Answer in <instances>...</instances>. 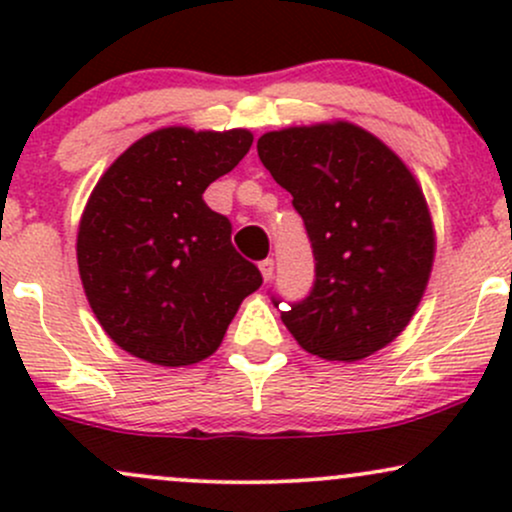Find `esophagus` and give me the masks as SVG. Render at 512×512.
<instances>
[{
    "label": "esophagus",
    "mask_w": 512,
    "mask_h": 512,
    "mask_svg": "<svg viewBox=\"0 0 512 512\" xmlns=\"http://www.w3.org/2000/svg\"><path fill=\"white\" fill-rule=\"evenodd\" d=\"M260 272H262L264 281L272 279V276H274V260H269V257H267V260H262L260 262Z\"/></svg>",
    "instance_id": "obj_1"
}]
</instances>
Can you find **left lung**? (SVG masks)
<instances>
[{
	"label": "left lung",
	"instance_id": "obj_1",
	"mask_svg": "<svg viewBox=\"0 0 512 512\" xmlns=\"http://www.w3.org/2000/svg\"><path fill=\"white\" fill-rule=\"evenodd\" d=\"M257 154L291 192L315 257L313 289L281 320L327 361L375 354L409 325L431 276L436 238L419 182L351 122L267 132Z\"/></svg>",
	"mask_w": 512,
	"mask_h": 512
}]
</instances>
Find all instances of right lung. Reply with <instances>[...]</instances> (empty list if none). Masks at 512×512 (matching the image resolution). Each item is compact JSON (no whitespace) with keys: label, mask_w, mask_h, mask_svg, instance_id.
<instances>
[{"label":"right lung","mask_w":512,"mask_h":512,"mask_svg":"<svg viewBox=\"0 0 512 512\" xmlns=\"http://www.w3.org/2000/svg\"><path fill=\"white\" fill-rule=\"evenodd\" d=\"M250 146L248 129H156L93 187L76 260L91 310L127 354L173 368L204 361L262 286L233 248L231 221L202 199Z\"/></svg>","instance_id":"1"}]
</instances>
